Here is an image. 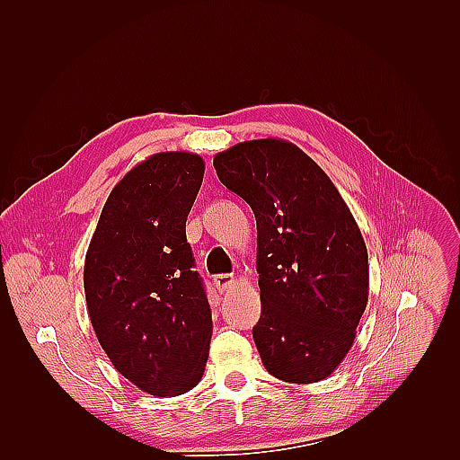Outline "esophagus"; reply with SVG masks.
<instances>
[{
  "label": "esophagus",
  "mask_w": 460,
  "mask_h": 460,
  "mask_svg": "<svg viewBox=\"0 0 460 460\" xmlns=\"http://www.w3.org/2000/svg\"><path fill=\"white\" fill-rule=\"evenodd\" d=\"M234 282H235L234 274H218V276H215V286H217V289L220 291V294H225L226 289H230L234 286Z\"/></svg>",
  "instance_id": "esophagus-1"
}]
</instances>
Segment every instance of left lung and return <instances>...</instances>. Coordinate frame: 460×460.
<instances>
[{
  "mask_svg": "<svg viewBox=\"0 0 460 460\" xmlns=\"http://www.w3.org/2000/svg\"><path fill=\"white\" fill-rule=\"evenodd\" d=\"M217 176L253 208L261 318L253 340L278 380L328 378L353 347L368 303V253L349 207L297 146L235 144Z\"/></svg>",
  "mask_w": 460,
  "mask_h": 460,
  "instance_id": "left-lung-1",
  "label": "left lung"
}]
</instances>
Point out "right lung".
Segmentation results:
<instances>
[{"label": "right lung", "instance_id": "right-lung-1", "mask_svg": "<svg viewBox=\"0 0 460 460\" xmlns=\"http://www.w3.org/2000/svg\"><path fill=\"white\" fill-rule=\"evenodd\" d=\"M198 153L163 151L109 193L84 261L88 314L113 367L155 397L196 387L213 318L186 218L203 182Z\"/></svg>", "mask_w": 460, "mask_h": 460}]
</instances>
